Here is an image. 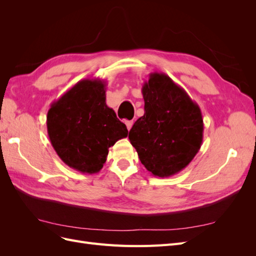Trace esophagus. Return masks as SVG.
Instances as JSON below:
<instances>
[{
    "label": "esophagus",
    "instance_id": "esophagus-1",
    "mask_svg": "<svg viewBox=\"0 0 256 256\" xmlns=\"http://www.w3.org/2000/svg\"><path fill=\"white\" fill-rule=\"evenodd\" d=\"M125 124H126V126H127V129L130 130L131 127H132V125H134V120H125Z\"/></svg>",
    "mask_w": 256,
    "mask_h": 256
}]
</instances>
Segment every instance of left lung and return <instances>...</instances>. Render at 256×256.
<instances>
[{"mask_svg": "<svg viewBox=\"0 0 256 256\" xmlns=\"http://www.w3.org/2000/svg\"><path fill=\"white\" fill-rule=\"evenodd\" d=\"M144 115L129 131L141 164L157 177H170L187 166L203 142L200 106L164 72H152L142 86Z\"/></svg>", "mask_w": 256, "mask_h": 256, "instance_id": "left-lung-1", "label": "left lung"}]
</instances>
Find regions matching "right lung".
Here are the masks:
<instances>
[{
    "label": "right lung",
    "mask_w": 256,
    "mask_h": 256,
    "mask_svg": "<svg viewBox=\"0 0 256 256\" xmlns=\"http://www.w3.org/2000/svg\"><path fill=\"white\" fill-rule=\"evenodd\" d=\"M48 136L58 157L76 171L98 173L109 148L128 130L106 104V82L79 81L51 104L47 115Z\"/></svg>",
    "instance_id": "obj_1"
}]
</instances>
